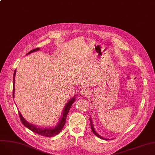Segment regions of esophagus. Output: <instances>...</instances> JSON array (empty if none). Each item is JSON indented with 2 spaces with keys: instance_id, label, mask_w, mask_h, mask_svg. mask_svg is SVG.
<instances>
[{
  "instance_id": "esophagus-1",
  "label": "esophagus",
  "mask_w": 155,
  "mask_h": 155,
  "mask_svg": "<svg viewBox=\"0 0 155 155\" xmlns=\"http://www.w3.org/2000/svg\"><path fill=\"white\" fill-rule=\"evenodd\" d=\"M89 92H90V91H89V90L88 88L84 87V88H82V90H81V94H82V95H87L89 94Z\"/></svg>"
}]
</instances>
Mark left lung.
I'll use <instances>...</instances> for the list:
<instances>
[{
    "label": "left lung",
    "mask_w": 155,
    "mask_h": 155,
    "mask_svg": "<svg viewBox=\"0 0 155 155\" xmlns=\"http://www.w3.org/2000/svg\"><path fill=\"white\" fill-rule=\"evenodd\" d=\"M91 129H92V131H93V133H94V134H95V135H96L97 137H100V138H101V139H104V140H105V139H104V138H103L102 137H101V136H99L98 134H97L96 132H95V129H94V126H93V124H92V122H91Z\"/></svg>",
    "instance_id": "8db88e82"
}]
</instances>
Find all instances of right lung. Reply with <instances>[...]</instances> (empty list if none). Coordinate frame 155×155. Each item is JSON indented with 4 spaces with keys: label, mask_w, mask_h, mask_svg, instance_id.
<instances>
[{
    "label": "right lung",
    "mask_w": 155,
    "mask_h": 155,
    "mask_svg": "<svg viewBox=\"0 0 155 155\" xmlns=\"http://www.w3.org/2000/svg\"><path fill=\"white\" fill-rule=\"evenodd\" d=\"M39 50V48H37L36 49H34V50L30 51L28 54H29L31 53L38 51ZM15 71H16V70H15V71H14V77H13V97H14V90H15V88H14V84H15L14 80H15ZM75 101V97H74L73 98L71 99V100H70L69 102H68V103L66 104V105H65V107L63 110L62 118L61 119L58 124L54 128H51V129L42 128V127H36L34 125H32V124H29V123H28V122L23 118V117L21 115V112L19 111V117H20L21 121L22 122V124H24V126H26L27 128L30 129L31 131H32V132H34V133H35L38 134L45 136V137H52V136H54L55 135H57L61 131V129H63L64 125L65 124V123H66L67 116L68 113V112H69V110H70V109L71 107V105Z\"/></svg>",
    "instance_id": "right-lung-1"
}]
</instances>
